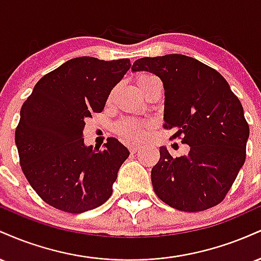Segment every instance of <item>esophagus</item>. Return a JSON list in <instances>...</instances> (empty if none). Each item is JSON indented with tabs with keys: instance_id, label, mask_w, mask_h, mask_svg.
<instances>
[{
	"instance_id": "esophagus-1",
	"label": "esophagus",
	"mask_w": 261,
	"mask_h": 261,
	"mask_svg": "<svg viewBox=\"0 0 261 261\" xmlns=\"http://www.w3.org/2000/svg\"><path fill=\"white\" fill-rule=\"evenodd\" d=\"M140 148H141V146L136 145V143H131V145H128V149H130L131 153H136Z\"/></svg>"
}]
</instances>
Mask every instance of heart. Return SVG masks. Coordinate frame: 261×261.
Here are the masks:
<instances>
[{
  "label": "heart",
  "instance_id": "obj_1",
  "mask_svg": "<svg viewBox=\"0 0 261 261\" xmlns=\"http://www.w3.org/2000/svg\"><path fill=\"white\" fill-rule=\"evenodd\" d=\"M157 77L151 73H140L136 77L137 86L140 89L151 82L152 80H155ZM149 128V122L145 120H137L133 118H125L116 124V133H118L122 139L127 141H140L145 137L146 131Z\"/></svg>",
  "mask_w": 261,
  "mask_h": 261
}]
</instances>
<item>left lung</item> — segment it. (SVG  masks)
I'll return each mask as SVG.
<instances>
[{
    "instance_id": "obj_1",
    "label": "left lung",
    "mask_w": 261,
    "mask_h": 261,
    "mask_svg": "<svg viewBox=\"0 0 261 261\" xmlns=\"http://www.w3.org/2000/svg\"><path fill=\"white\" fill-rule=\"evenodd\" d=\"M131 70L160 77L166 97L163 127L190 146L188 155L176 158L160 147L151 172L154 193L185 212L218 205L245 162L249 125L241 101L220 72L180 54L139 59Z\"/></svg>"
}]
</instances>
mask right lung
<instances>
[{
	"label": "right lung",
	"mask_w": 261,
	"mask_h": 261,
	"mask_svg": "<svg viewBox=\"0 0 261 261\" xmlns=\"http://www.w3.org/2000/svg\"><path fill=\"white\" fill-rule=\"evenodd\" d=\"M130 60L89 56L66 61L35 85L16 128L19 163L45 202L70 214L93 210L112 196L121 164L130 154L114 137L104 148L85 145L86 119L100 113Z\"/></svg>",
	"instance_id": "right-lung-1"
}]
</instances>
